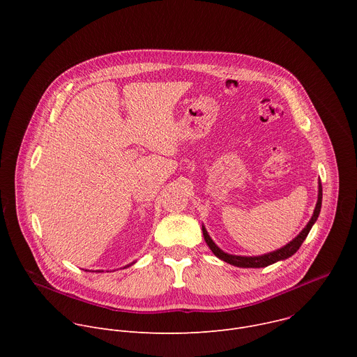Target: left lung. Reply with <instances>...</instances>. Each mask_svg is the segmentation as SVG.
Listing matches in <instances>:
<instances>
[{
    "instance_id": "8db88e82",
    "label": "left lung",
    "mask_w": 357,
    "mask_h": 357,
    "mask_svg": "<svg viewBox=\"0 0 357 357\" xmlns=\"http://www.w3.org/2000/svg\"><path fill=\"white\" fill-rule=\"evenodd\" d=\"M321 206H322V185L319 182V186H318V202H317V206H315V211H314V215L311 218V220L308 222V225L303 227V230L292 240L289 241L287 245L273 251V252H268V254H264V256H257V257H243V256H233V254H227L223 250H220L215 241L211 238V236L208 234L205 226H202V231H203V237H205V241L208 243L209 248L213 251V254L216 257H219L220 260L231 264V266H236V267H244V268H261V267H267L270 264H274L277 261H281V260H285L291 256H294V254L298 251V248L301 247V244L303 243V240L307 238L310 230L312 229L314 223L317 222L318 216H319V212H321Z\"/></svg>"
}]
</instances>
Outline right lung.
<instances>
[{"instance_id": "add662e5", "label": "right lung", "mask_w": 357, "mask_h": 357, "mask_svg": "<svg viewBox=\"0 0 357 357\" xmlns=\"http://www.w3.org/2000/svg\"><path fill=\"white\" fill-rule=\"evenodd\" d=\"M127 267H128V266H127Z\"/></svg>"}]
</instances>
